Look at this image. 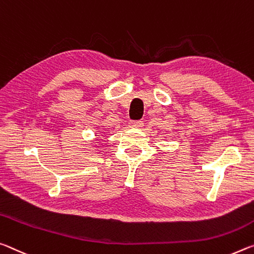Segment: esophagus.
<instances>
[{
	"instance_id": "1",
	"label": "esophagus",
	"mask_w": 254,
	"mask_h": 254,
	"mask_svg": "<svg viewBox=\"0 0 254 254\" xmlns=\"http://www.w3.org/2000/svg\"><path fill=\"white\" fill-rule=\"evenodd\" d=\"M144 126V123L142 120H130L129 122V127L131 128H140Z\"/></svg>"
}]
</instances>
